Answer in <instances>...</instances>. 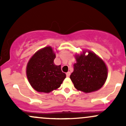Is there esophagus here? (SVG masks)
<instances>
[{"label":"esophagus","instance_id":"34e87169","mask_svg":"<svg viewBox=\"0 0 126 126\" xmlns=\"http://www.w3.org/2000/svg\"><path fill=\"white\" fill-rule=\"evenodd\" d=\"M70 74H71L70 72H68L66 74V77H69V76H70Z\"/></svg>","mask_w":126,"mask_h":126}]
</instances>
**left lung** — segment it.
Listing matches in <instances>:
<instances>
[{
    "mask_svg": "<svg viewBox=\"0 0 126 126\" xmlns=\"http://www.w3.org/2000/svg\"><path fill=\"white\" fill-rule=\"evenodd\" d=\"M107 77L105 63L94 53L89 51L76 56L74 71L70 79L74 87L85 93L97 91L102 87Z\"/></svg>",
    "mask_w": 126,
    "mask_h": 126,
    "instance_id": "1",
    "label": "left lung"
}]
</instances>
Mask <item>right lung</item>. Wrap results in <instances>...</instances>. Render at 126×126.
Here are the masks:
<instances>
[{"label": "right lung", "instance_id": "obj_1", "mask_svg": "<svg viewBox=\"0 0 126 126\" xmlns=\"http://www.w3.org/2000/svg\"><path fill=\"white\" fill-rule=\"evenodd\" d=\"M55 54L50 47L36 52L27 66V76L32 87L38 92L49 93L60 87L66 78L61 66L54 64Z\"/></svg>", "mask_w": 126, "mask_h": 126}]
</instances>
